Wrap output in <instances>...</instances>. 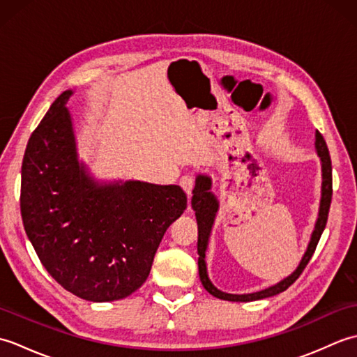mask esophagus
I'll list each match as a JSON object with an SVG mask.
<instances>
[{"instance_id": "1", "label": "esophagus", "mask_w": 357, "mask_h": 357, "mask_svg": "<svg viewBox=\"0 0 357 357\" xmlns=\"http://www.w3.org/2000/svg\"><path fill=\"white\" fill-rule=\"evenodd\" d=\"M179 185L183 187V190L187 193L188 198H190L192 192H193V187H195V178L192 176V174H185V176L181 178Z\"/></svg>"}]
</instances>
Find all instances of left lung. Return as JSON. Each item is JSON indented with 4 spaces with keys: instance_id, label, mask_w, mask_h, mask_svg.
Listing matches in <instances>:
<instances>
[{
    "instance_id": "obj_1",
    "label": "left lung",
    "mask_w": 357,
    "mask_h": 357,
    "mask_svg": "<svg viewBox=\"0 0 357 357\" xmlns=\"http://www.w3.org/2000/svg\"><path fill=\"white\" fill-rule=\"evenodd\" d=\"M314 147H316V153L321 159V172H322V187H321V202H319V213H317V219L314 222V229L312 233V238H310L308 247L305 250L304 256L299 262L298 267L284 278L280 282L271 285L268 288H264L261 291H255V293H244V294H233V293H225L222 290H219L211 282L208 278V271H207V262H206V253L208 248V241H210V234L211 230H213L215 225V219L219 211V201L216 198V195L211 192V178L208 174H202L199 173L196 176L195 181V188H193V196H192V208L195 210L196 215V221H198V268H199V279L204 285V288L218 299L222 301H231V302H252V301H259L270 298V296H275L285 291L288 287H290L296 279L301 276V273L304 271L307 267V264L312 259V256L316 250L317 242L321 239V234L327 225V219H328V210H330V204H331V195H333V188H331V159L328 153V147L325 144V139L322 138V135L319 132H316L314 135Z\"/></svg>"
}]
</instances>
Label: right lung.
I'll return each mask as SVG.
<instances>
[{
    "label": "right lung",
    "instance_id": "add662e5",
    "mask_svg": "<svg viewBox=\"0 0 357 357\" xmlns=\"http://www.w3.org/2000/svg\"><path fill=\"white\" fill-rule=\"evenodd\" d=\"M50 105L27 142L21 167V216L44 268L81 299L119 301L146 282L156 250L184 213L179 185L101 181L79 159L66 107Z\"/></svg>",
    "mask_w": 357,
    "mask_h": 357
}]
</instances>
